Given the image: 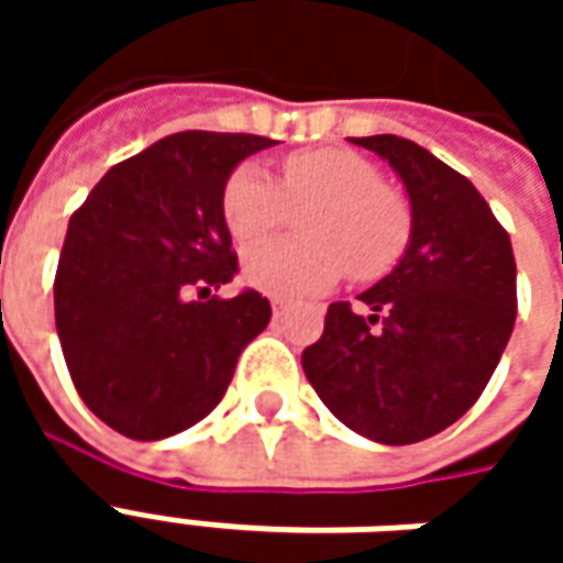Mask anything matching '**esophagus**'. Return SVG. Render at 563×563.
I'll use <instances>...</instances> for the list:
<instances>
[{"label": "esophagus", "mask_w": 563, "mask_h": 563, "mask_svg": "<svg viewBox=\"0 0 563 563\" xmlns=\"http://www.w3.org/2000/svg\"><path fill=\"white\" fill-rule=\"evenodd\" d=\"M271 310H274V313H283V310H286V301H283V298H271Z\"/></svg>", "instance_id": "esophagus-1"}]
</instances>
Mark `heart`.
<instances>
[{
    "mask_svg": "<svg viewBox=\"0 0 563 563\" xmlns=\"http://www.w3.org/2000/svg\"><path fill=\"white\" fill-rule=\"evenodd\" d=\"M222 222L238 244L268 238L305 210L301 238L253 246L244 256L250 286L277 298L331 289L350 271L358 283L386 277L413 234L410 201L383 184L374 162L343 147L295 150L280 184L256 165H238L222 186Z\"/></svg>",
    "mask_w": 563,
    "mask_h": 563,
    "instance_id": "1",
    "label": "heart"
}]
</instances>
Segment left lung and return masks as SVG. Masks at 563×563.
<instances>
[{
  "instance_id": "1",
  "label": "left lung",
  "mask_w": 563,
  "mask_h": 563,
  "mask_svg": "<svg viewBox=\"0 0 563 563\" xmlns=\"http://www.w3.org/2000/svg\"><path fill=\"white\" fill-rule=\"evenodd\" d=\"M398 172L413 210L389 277L334 301L301 353L322 404L358 434L404 446L440 434L483 395L516 322V258L476 186L416 141L350 139Z\"/></svg>"
}]
</instances>
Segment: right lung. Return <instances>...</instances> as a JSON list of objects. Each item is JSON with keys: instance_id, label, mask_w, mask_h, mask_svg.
Listing matches in <instances>:
<instances>
[{"instance_id": "right-lung-1", "label": "right lung", "mask_w": 563, "mask_h": 563, "mask_svg": "<svg viewBox=\"0 0 563 563\" xmlns=\"http://www.w3.org/2000/svg\"><path fill=\"white\" fill-rule=\"evenodd\" d=\"M271 144L177 132L117 162L71 213L54 280L56 334L84 404L123 437L162 440L201 422L268 325L256 289L210 292L238 274L220 210L225 177Z\"/></svg>"}]
</instances>
